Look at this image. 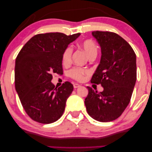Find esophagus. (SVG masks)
Listing matches in <instances>:
<instances>
[{
	"instance_id": "obj_1",
	"label": "esophagus",
	"mask_w": 152,
	"mask_h": 152,
	"mask_svg": "<svg viewBox=\"0 0 152 152\" xmlns=\"http://www.w3.org/2000/svg\"><path fill=\"white\" fill-rule=\"evenodd\" d=\"M81 86L79 85V84H78V83H74L73 84V87H74V88L75 89V88H79V87H80Z\"/></svg>"
}]
</instances>
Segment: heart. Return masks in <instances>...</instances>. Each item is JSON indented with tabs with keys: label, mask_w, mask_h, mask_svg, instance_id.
Returning a JSON list of instances; mask_svg holds the SVG:
<instances>
[{
	"label": "heart",
	"mask_w": 152,
	"mask_h": 152,
	"mask_svg": "<svg viewBox=\"0 0 152 152\" xmlns=\"http://www.w3.org/2000/svg\"><path fill=\"white\" fill-rule=\"evenodd\" d=\"M81 46L88 56L91 54L97 53L98 48H97L96 44L91 39H86L83 41L81 43ZM72 53H73V48L71 46H68L64 50L63 54V63L66 64L70 63L71 59ZM89 73L88 69L81 68V67H75V68L71 69L68 72V75L70 77L75 79L77 81H82L85 79V76Z\"/></svg>",
	"instance_id": "1"
}]
</instances>
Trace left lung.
I'll use <instances>...</instances> for the list:
<instances>
[{
  "mask_svg": "<svg viewBox=\"0 0 152 152\" xmlns=\"http://www.w3.org/2000/svg\"><path fill=\"white\" fill-rule=\"evenodd\" d=\"M92 36L101 47L102 56L91 82L101 84L104 90L98 92L87 87L85 105L91 118L110 122L118 118L130 102L137 79L136 54L115 33L95 31Z\"/></svg>",
  "mask_w": 152,
  "mask_h": 152,
  "instance_id": "obj_1",
  "label": "left lung"
}]
</instances>
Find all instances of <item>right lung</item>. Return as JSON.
<instances>
[{
  "instance_id": "1",
  "label": "right lung",
  "mask_w": 152,
  "mask_h": 152,
  "mask_svg": "<svg viewBox=\"0 0 152 152\" xmlns=\"http://www.w3.org/2000/svg\"><path fill=\"white\" fill-rule=\"evenodd\" d=\"M81 34H37L20 50L15 60V89L26 113L32 120L50 124L61 117L73 86L64 82L58 88L53 73L63 74V54Z\"/></svg>"
}]
</instances>
